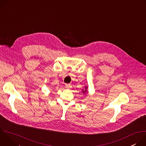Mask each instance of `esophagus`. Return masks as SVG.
<instances>
[{
  "label": "esophagus",
  "instance_id": "esophagus-1",
  "mask_svg": "<svg viewBox=\"0 0 146 146\" xmlns=\"http://www.w3.org/2000/svg\"><path fill=\"white\" fill-rule=\"evenodd\" d=\"M70 87H71L70 84H66L65 85V88L67 89H69V88H70Z\"/></svg>",
  "mask_w": 146,
  "mask_h": 146
}]
</instances>
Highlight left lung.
<instances>
[{"mask_svg":"<svg viewBox=\"0 0 146 146\" xmlns=\"http://www.w3.org/2000/svg\"><path fill=\"white\" fill-rule=\"evenodd\" d=\"M87 88H88V87L86 86V87H85V89L84 90H82V92L83 93V94H86H86H87L88 92V91H87Z\"/></svg>","mask_w":146,"mask_h":146,"instance_id":"obj_1","label":"left lung"}]
</instances>
